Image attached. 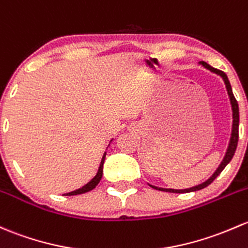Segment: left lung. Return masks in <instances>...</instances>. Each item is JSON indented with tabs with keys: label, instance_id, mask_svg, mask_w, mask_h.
I'll list each match as a JSON object with an SVG mask.
<instances>
[{
	"label": "left lung",
	"instance_id": "left-lung-1",
	"mask_svg": "<svg viewBox=\"0 0 248 248\" xmlns=\"http://www.w3.org/2000/svg\"><path fill=\"white\" fill-rule=\"evenodd\" d=\"M201 64L203 65L204 67H207V69H209L210 71L215 72V74L220 75L221 77L223 78V80H225V84H226V88H227V91H228V95H229V98H231V103H232V109H233V131H232V138H231V141H229V146H228V150H227V153H226L225 158H223L222 163L220 164V166H218L217 170L215 171V173L213 174L212 177H210L209 179H208L207 182H204V183L200 184V186H194V187H190V189H184V190H174V189H161V187H157V186H153V189H157V190H164V191H168V192H176V194H183V192H190V191H197V190H201L203 189V187L208 186L210 183H213L214 179L216 178V177L218 176V174L222 172L223 169L226 168V165L229 163V161L232 160V158H233L234 153H235V150H236V146H238V140H239V106H238V101H236V98L234 97L233 95V91H232V87H231V83H229L228 80V77L227 75L225 74L223 71H221V70H217L215 69V67L210 66L209 64H207V62H201Z\"/></svg>",
	"mask_w": 248,
	"mask_h": 248
}]
</instances>
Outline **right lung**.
Here are the masks:
<instances>
[{"instance_id": "1", "label": "right lung", "mask_w": 248, "mask_h": 248, "mask_svg": "<svg viewBox=\"0 0 248 248\" xmlns=\"http://www.w3.org/2000/svg\"><path fill=\"white\" fill-rule=\"evenodd\" d=\"M104 158H106V155H103L102 160H101V164H100V168H98V171H97V174H96L95 177H93V179L89 182L88 184H85L84 186L80 187V189L76 190V191H71L69 192V194H65V196H72V195H80V194H84V192H88L90 191V190H93V187H96L98 183H100L101 178H102V173H103V163H104Z\"/></svg>"}]
</instances>
